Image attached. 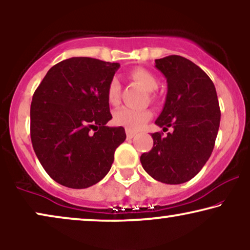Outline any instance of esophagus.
Masks as SVG:
<instances>
[{"label": "esophagus", "mask_w": 250, "mask_h": 250, "mask_svg": "<svg viewBox=\"0 0 250 250\" xmlns=\"http://www.w3.org/2000/svg\"><path fill=\"white\" fill-rule=\"evenodd\" d=\"M125 132H127V138H128V139L134 138V137H135V135H136V132L131 131V130H125Z\"/></svg>", "instance_id": "obj_1"}]
</instances>
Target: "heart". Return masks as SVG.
Returning <instances> with one entry per match:
<instances>
[{"label":"heart","mask_w":250,"mask_h":250,"mask_svg":"<svg viewBox=\"0 0 250 250\" xmlns=\"http://www.w3.org/2000/svg\"><path fill=\"white\" fill-rule=\"evenodd\" d=\"M132 80L139 83L146 91L152 92L158 88V80L145 68H136L130 73ZM107 101L111 105H118L120 102V84L118 80L113 79L107 86ZM152 113L148 109H131L121 107L113 113V122L127 130L137 131L151 119Z\"/></svg>","instance_id":"heart-1"}]
</instances>
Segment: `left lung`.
Here are the masks:
<instances>
[{"mask_svg": "<svg viewBox=\"0 0 250 250\" xmlns=\"http://www.w3.org/2000/svg\"><path fill=\"white\" fill-rule=\"evenodd\" d=\"M167 79L164 109L155 125L168 130L152 134L153 147L143 153L144 170L166 184H182L201 170L210 158L221 121V109L210 78L182 56L155 59Z\"/></svg>", "mask_w": 250, "mask_h": 250, "instance_id": "obj_1", "label": "left lung"}]
</instances>
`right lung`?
<instances>
[{
	"mask_svg": "<svg viewBox=\"0 0 250 250\" xmlns=\"http://www.w3.org/2000/svg\"><path fill=\"white\" fill-rule=\"evenodd\" d=\"M119 62L89 57L65 59L49 69L31 104V139L42 167L53 181L86 188L102 181L125 139L112 119L107 86Z\"/></svg>",
	"mask_w": 250,
	"mask_h": 250,
	"instance_id": "obj_1",
	"label": "right lung"
}]
</instances>
